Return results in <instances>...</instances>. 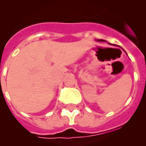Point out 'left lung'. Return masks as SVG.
Wrapping results in <instances>:
<instances>
[{
    "instance_id": "left-lung-1",
    "label": "left lung",
    "mask_w": 146,
    "mask_h": 146,
    "mask_svg": "<svg viewBox=\"0 0 146 146\" xmlns=\"http://www.w3.org/2000/svg\"><path fill=\"white\" fill-rule=\"evenodd\" d=\"M98 41H99V42H106L105 40H103V39H99Z\"/></svg>"
}]
</instances>
